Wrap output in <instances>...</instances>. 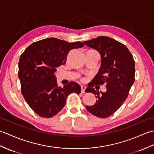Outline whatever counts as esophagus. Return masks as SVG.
<instances>
[{
    "mask_svg": "<svg viewBox=\"0 0 154 154\" xmlns=\"http://www.w3.org/2000/svg\"><path fill=\"white\" fill-rule=\"evenodd\" d=\"M86 88H87V87H86L85 85H82L81 86V92H82V93H85Z\"/></svg>",
    "mask_w": 154,
    "mask_h": 154,
    "instance_id": "34e87169",
    "label": "esophagus"
}]
</instances>
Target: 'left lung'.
I'll list each match as a JSON object with an SVG mask.
<instances>
[{
	"label": "left lung",
	"mask_w": 154,
	"mask_h": 154,
	"mask_svg": "<svg viewBox=\"0 0 154 154\" xmlns=\"http://www.w3.org/2000/svg\"><path fill=\"white\" fill-rule=\"evenodd\" d=\"M84 43L98 51L102 57L98 73L86 89L96 95L97 100L86 109L96 117L106 118L115 113L127 98L134 82V60L125 45L110 37L100 36ZM103 84L107 89L105 93L100 94L93 88Z\"/></svg>",
	"instance_id": "obj_1"
}]
</instances>
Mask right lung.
<instances>
[{"mask_svg":"<svg viewBox=\"0 0 154 154\" xmlns=\"http://www.w3.org/2000/svg\"><path fill=\"white\" fill-rule=\"evenodd\" d=\"M83 46L81 42L69 43L48 38L33 42L21 54L18 63L21 94L39 116H56L63 109L71 93H81L80 85L74 81L59 87L54 73L57 67L66 63L70 51Z\"/></svg>","mask_w":154,"mask_h":154,"instance_id":"1","label":"right lung"}]
</instances>
